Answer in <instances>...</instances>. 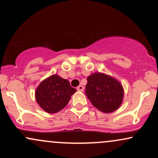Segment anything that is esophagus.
<instances>
[{
	"mask_svg": "<svg viewBox=\"0 0 158 158\" xmlns=\"http://www.w3.org/2000/svg\"><path fill=\"white\" fill-rule=\"evenodd\" d=\"M77 90H79V91H83V90H84V87H83L82 85H79V86L77 87Z\"/></svg>",
	"mask_w": 158,
	"mask_h": 158,
	"instance_id": "obj_1",
	"label": "esophagus"
}]
</instances>
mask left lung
I'll list each match as a JSON object with an SVG mask.
<instances>
[{
	"label": "left lung",
	"mask_w": 158,
	"mask_h": 158,
	"mask_svg": "<svg viewBox=\"0 0 158 158\" xmlns=\"http://www.w3.org/2000/svg\"><path fill=\"white\" fill-rule=\"evenodd\" d=\"M87 81L85 94L95 108L107 114L118 109L124 96L119 81L102 73L91 74Z\"/></svg>",
	"instance_id": "8db88e82"
}]
</instances>
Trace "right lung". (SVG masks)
Here are the masks:
<instances>
[{"label":"right lung","mask_w":158,"mask_h":158,"mask_svg":"<svg viewBox=\"0 0 158 158\" xmlns=\"http://www.w3.org/2000/svg\"><path fill=\"white\" fill-rule=\"evenodd\" d=\"M76 91L68 80L54 74L40 83L35 90V99L43 110L54 114L68 105Z\"/></svg>","instance_id":"obj_1"}]
</instances>
